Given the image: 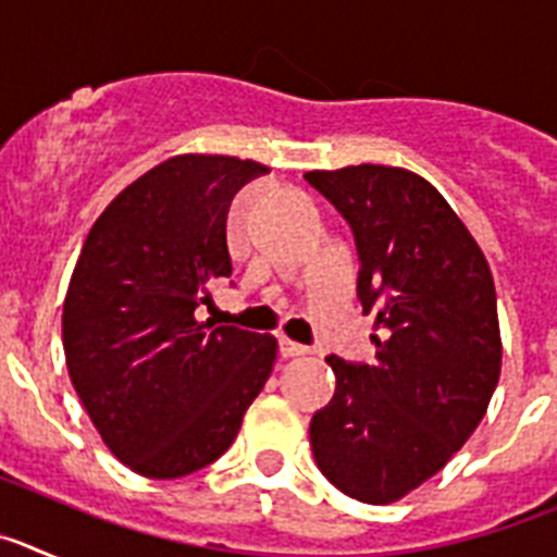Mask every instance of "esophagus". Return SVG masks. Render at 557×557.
Listing matches in <instances>:
<instances>
[{
    "label": "esophagus",
    "mask_w": 557,
    "mask_h": 557,
    "mask_svg": "<svg viewBox=\"0 0 557 557\" xmlns=\"http://www.w3.org/2000/svg\"><path fill=\"white\" fill-rule=\"evenodd\" d=\"M278 351H282L284 359H293V357H304V354H309V348L301 346V343H293L289 337H282L278 339Z\"/></svg>",
    "instance_id": "1"
}]
</instances>
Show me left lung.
<instances>
[{"instance_id": "obj_1", "label": "left lung", "mask_w": 557, "mask_h": 557, "mask_svg": "<svg viewBox=\"0 0 557 557\" xmlns=\"http://www.w3.org/2000/svg\"><path fill=\"white\" fill-rule=\"evenodd\" d=\"M357 239L362 312L376 321L373 366L326 357L337 376L309 441L334 488L391 505L460 451L502 371L488 259L426 178L401 166L312 170Z\"/></svg>"}]
</instances>
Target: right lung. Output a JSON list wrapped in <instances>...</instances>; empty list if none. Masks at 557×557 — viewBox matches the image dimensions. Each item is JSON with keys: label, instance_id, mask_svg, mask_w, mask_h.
Masks as SVG:
<instances>
[{"label": "right lung", "instance_id": "1", "mask_svg": "<svg viewBox=\"0 0 557 557\" xmlns=\"http://www.w3.org/2000/svg\"><path fill=\"white\" fill-rule=\"evenodd\" d=\"M268 166L184 152L106 206L63 298L69 379L127 469L175 480L218 460L273 373V334L200 323L231 275V198Z\"/></svg>", "mask_w": 557, "mask_h": 557}]
</instances>
